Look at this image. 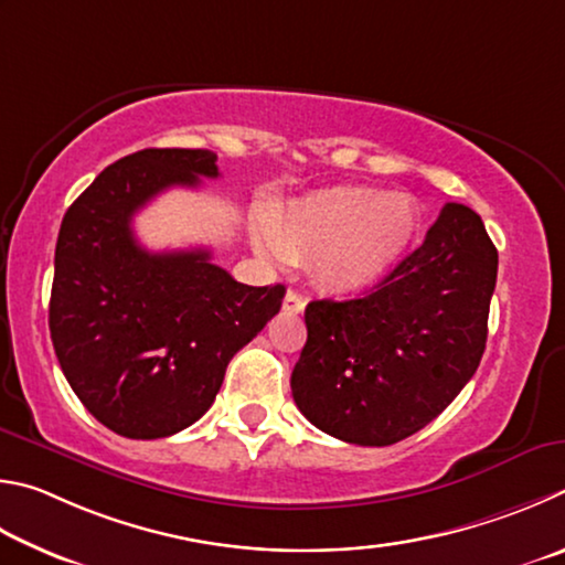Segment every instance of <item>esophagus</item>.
<instances>
[{"mask_svg": "<svg viewBox=\"0 0 565 565\" xmlns=\"http://www.w3.org/2000/svg\"><path fill=\"white\" fill-rule=\"evenodd\" d=\"M282 310L292 312V315H300L305 310V298L295 290H288V295H285V300H282Z\"/></svg>", "mask_w": 565, "mask_h": 565, "instance_id": "1", "label": "esophagus"}]
</instances>
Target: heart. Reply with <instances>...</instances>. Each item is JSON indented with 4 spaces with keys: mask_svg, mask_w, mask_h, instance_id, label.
I'll return each instance as SVG.
<instances>
[{
    "mask_svg": "<svg viewBox=\"0 0 565 565\" xmlns=\"http://www.w3.org/2000/svg\"><path fill=\"white\" fill-rule=\"evenodd\" d=\"M417 233L409 195L374 188H334L290 205L260 237L275 260H315L330 292H360L377 285L402 260Z\"/></svg>",
    "mask_w": 565,
    "mask_h": 565,
    "instance_id": "obj_1",
    "label": "heart"
}]
</instances>
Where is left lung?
<instances>
[{
    "mask_svg": "<svg viewBox=\"0 0 565 565\" xmlns=\"http://www.w3.org/2000/svg\"><path fill=\"white\" fill-rule=\"evenodd\" d=\"M499 253L481 217L441 207L424 243L362 298L312 300L292 399L315 427L390 447L427 427L477 372Z\"/></svg>",
    "mask_w": 565,
    "mask_h": 565,
    "instance_id": "left-lung-1",
    "label": "left lung"
}]
</instances>
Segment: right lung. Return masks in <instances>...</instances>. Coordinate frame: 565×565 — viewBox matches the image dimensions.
Segmentation results:
<instances>
[{
	"label": "right lung",
	"mask_w": 565,
	"mask_h": 565,
	"mask_svg": "<svg viewBox=\"0 0 565 565\" xmlns=\"http://www.w3.org/2000/svg\"><path fill=\"white\" fill-rule=\"evenodd\" d=\"M205 148H146L111 163L58 231L49 330L66 382L128 439H161L211 409L227 362L280 312L285 285L250 288L211 250L148 253L131 221L171 185L217 178Z\"/></svg>",
	"instance_id": "right-lung-1"
}]
</instances>
